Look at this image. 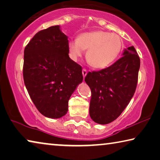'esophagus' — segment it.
<instances>
[{
  "label": "esophagus",
  "instance_id": "esophagus-1",
  "mask_svg": "<svg viewBox=\"0 0 160 160\" xmlns=\"http://www.w3.org/2000/svg\"><path fill=\"white\" fill-rule=\"evenodd\" d=\"M87 70H86L85 69H82V75H83V78H85L86 75H87Z\"/></svg>",
  "mask_w": 160,
  "mask_h": 160
}]
</instances>
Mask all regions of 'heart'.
<instances>
[{
    "label": "heart",
    "mask_w": 160,
    "mask_h": 160,
    "mask_svg": "<svg viewBox=\"0 0 160 160\" xmlns=\"http://www.w3.org/2000/svg\"><path fill=\"white\" fill-rule=\"evenodd\" d=\"M122 40L118 35L96 30L80 34L78 39L68 43L70 55L74 61H78L84 55L93 68H105L115 61L120 54Z\"/></svg>",
    "instance_id": "obj_1"
}]
</instances>
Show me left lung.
I'll use <instances>...</instances> for the list:
<instances>
[{
	"mask_svg": "<svg viewBox=\"0 0 160 160\" xmlns=\"http://www.w3.org/2000/svg\"><path fill=\"white\" fill-rule=\"evenodd\" d=\"M139 67L140 60L131 46L111 66L88 73L85 81L92 92L90 116L95 122L106 125L121 115L135 94Z\"/></svg>",
	"mask_w": 160,
	"mask_h": 160,
	"instance_id": "1",
	"label": "left lung"
}]
</instances>
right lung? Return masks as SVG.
Returning <instances> with one entry per match:
<instances>
[{"label":"right lung","instance_id":"add662e5","mask_svg":"<svg viewBox=\"0 0 160 160\" xmlns=\"http://www.w3.org/2000/svg\"><path fill=\"white\" fill-rule=\"evenodd\" d=\"M68 53V36L60 25L37 32L24 50L25 88L35 107L48 118L66 115L68 100L82 82V68Z\"/></svg>","mask_w":160,"mask_h":160}]
</instances>
